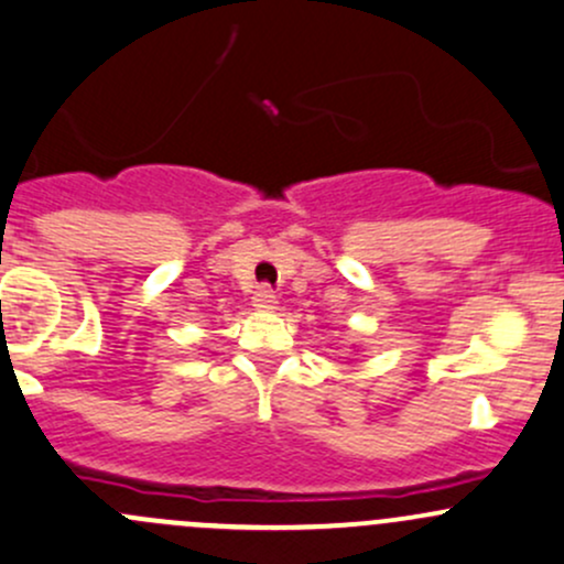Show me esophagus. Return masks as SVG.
<instances>
[{
    "label": "esophagus",
    "mask_w": 564,
    "mask_h": 564,
    "mask_svg": "<svg viewBox=\"0 0 564 564\" xmlns=\"http://www.w3.org/2000/svg\"><path fill=\"white\" fill-rule=\"evenodd\" d=\"M253 307H257V311H275V307H278L275 292H272L270 286L259 289V292L253 294Z\"/></svg>",
    "instance_id": "34e87169"
}]
</instances>
